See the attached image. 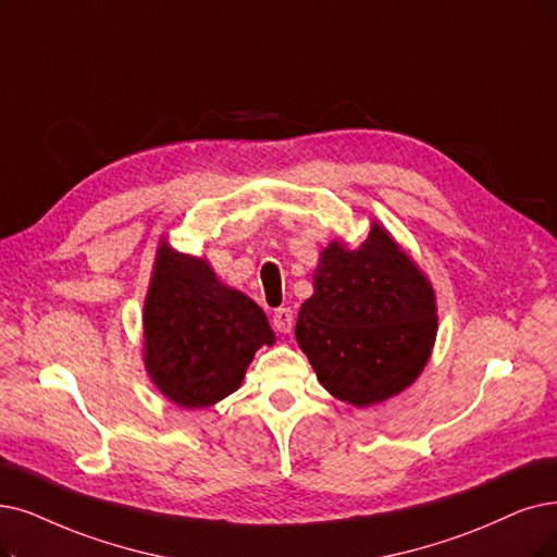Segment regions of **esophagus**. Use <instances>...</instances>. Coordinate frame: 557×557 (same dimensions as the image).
<instances>
[{"label":"esophagus","mask_w":557,"mask_h":557,"mask_svg":"<svg viewBox=\"0 0 557 557\" xmlns=\"http://www.w3.org/2000/svg\"><path fill=\"white\" fill-rule=\"evenodd\" d=\"M272 322H274L276 331H281V333H290V331H293V326H295V313H293V308H287V306L276 308V310H274V318H272Z\"/></svg>","instance_id":"34e87169"}]
</instances>
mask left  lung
<instances>
[{"mask_svg": "<svg viewBox=\"0 0 557 557\" xmlns=\"http://www.w3.org/2000/svg\"><path fill=\"white\" fill-rule=\"evenodd\" d=\"M301 304L295 336L322 386L370 407L407 388L428 363L436 304L428 278L372 224L359 249L331 242Z\"/></svg>", "mask_w": 557, "mask_h": 557, "instance_id": "left-lung-1", "label": "left lung"}]
</instances>
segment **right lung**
<instances>
[{
    "mask_svg": "<svg viewBox=\"0 0 557 557\" xmlns=\"http://www.w3.org/2000/svg\"><path fill=\"white\" fill-rule=\"evenodd\" d=\"M146 368L177 407L203 409L239 388L274 333L262 308L221 285L210 264L162 249L144 308Z\"/></svg>",
    "mask_w": 557,
    "mask_h": 557,
    "instance_id": "1",
    "label": "right lung"
}]
</instances>
